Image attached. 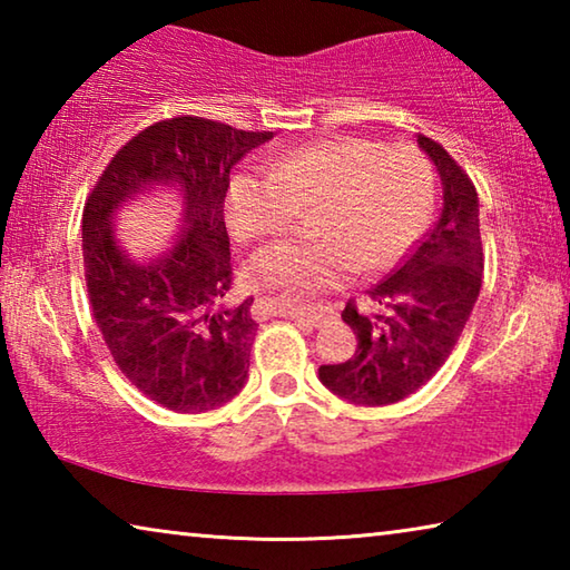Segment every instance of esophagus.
<instances>
[{
	"label": "esophagus",
	"mask_w": 570,
	"mask_h": 570,
	"mask_svg": "<svg viewBox=\"0 0 570 570\" xmlns=\"http://www.w3.org/2000/svg\"><path fill=\"white\" fill-rule=\"evenodd\" d=\"M274 314H282V316H292L294 322H298V324H304V326H308V330H316V326L322 324V316L320 314H304V312H298V308H282L278 306Z\"/></svg>",
	"instance_id": "esophagus-1"
}]
</instances>
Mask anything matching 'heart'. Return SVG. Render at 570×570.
Returning a JSON list of instances; mask_svg holds the SVG:
<instances>
[{
	"label": "heart",
	"mask_w": 570,
	"mask_h": 570,
	"mask_svg": "<svg viewBox=\"0 0 570 570\" xmlns=\"http://www.w3.org/2000/svg\"><path fill=\"white\" fill-rule=\"evenodd\" d=\"M432 170L412 150H384L372 140L336 138L278 156L268 170L230 180L226 214L240 240L278 236L298 210H312L322 240H282L254 258L262 284L302 302L360 268L397 262L422 234L432 208Z\"/></svg>",
	"instance_id": "b5f03b06"
}]
</instances>
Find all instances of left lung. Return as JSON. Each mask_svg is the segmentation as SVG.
<instances>
[{"label": "left lung", "instance_id": "left-lung-1", "mask_svg": "<svg viewBox=\"0 0 570 570\" xmlns=\"http://www.w3.org/2000/svg\"><path fill=\"white\" fill-rule=\"evenodd\" d=\"M442 180V214L400 268L370 288L374 312L350 298L342 320L356 334V352L322 364L320 380L342 400L382 407L417 392L455 350L482 284L478 190L450 153L417 135Z\"/></svg>", "mask_w": 570, "mask_h": 570}]
</instances>
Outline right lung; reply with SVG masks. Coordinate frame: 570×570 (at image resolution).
Listing matches in <instances>:
<instances>
[{
	"instance_id": "1",
	"label": "right lung",
	"mask_w": 570,
	"mask_h": 570,
	"mask_svg": "<svg viewBox=\"0 0 570 570\" xmlns=\"http://www.w3.org/2000/svg\"><path fill=\"white\" fill-rule=\"evenodd\" d=\"M274 132L193 118L160 120L115 153L82 210L85 282L115 364L146 397L180 414L216 410L244 390L256 322L254 298L226 306L234 282L224 220L230 168ZM176 187L179 240L135 263L111 236L122 203Z\"/></svg>"
}]
</instances>
